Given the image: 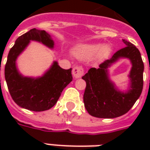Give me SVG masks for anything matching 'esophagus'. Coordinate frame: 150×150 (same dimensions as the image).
Segmentation results:
<instances>
[{"instance_id": "1", "label": "esophagus", "mask_w": 150, "mask_h": 150, "mask_svg": "<svg viewBox=\"0 0 150 150\" xmlns=\"http://www.w3.org/2000/svg\"><path fill=\"white\" fill-rule=\"evenodd\" d=\"M72 73L75 79L81 78L82 75H83V69L81 67H75L73 68Z\"/></svg>"}]
</instances>
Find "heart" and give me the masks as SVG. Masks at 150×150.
Returning a JSON list of instances; mask_svg holds the SVG:
<instances>
[{
  "mask_svg": "<svg viewBox=\"0 0 150 150\" xmlns=\"http://www.w3.org/2000/svg\"><path fill=\"white\" fill-rule=\"evenodd\" d=\"M109 53V48L107 45L101 43H92V44H83L78 46L74 50L75 55L79 59H89L96 55L104 57Z\"/></svg>",
  "mask_w": 150,
  "mask_h": 150,
  "instance_id": "obj_1",
  "label": "heart"
}]
</instances>
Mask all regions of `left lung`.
Instances as JSON below:
<instances>
[{
	"instance_id": "8db88e82",
	"label": "left lung",
	"mask_w": 150,
	"mask_h": 150,
	"mask_svg": "<svg viewBox=\"0 0 150 150\" xmlns=\"http://www.w3.org/2000/svg\"><path fill=\"white\" fill-rule=\"evenodd\" d=\"M125 47L116 52L110 59L91 68L82 79L87 83L83 95L88 112L98 118H116L125 114L138 100L143 89L144 63L141 53L133 44L122 39ZM129 59L132 67L126 90H120L110 80L108 68L120 59Z\"/></svg>"
}]
</instances>
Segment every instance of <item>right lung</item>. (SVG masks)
<instances>
[{"label": "right lung", "instance_id": "add662e5", "mask_svg": "<svg viewBox=\"0 0 150 150\" xmlns=\"http://www.w3.org/2000/svg\"><path fill=\"white\" fill-rule=\"evenodd\" d=\"M31 41L43 44L54 49V42L47 32L32 29L15 41L5 67V81L13 100L19 107L42 112L54 106L62 91L72 81L71 68H61L57 61L42 76H25L17 67V59L26 49Z\"/></svg>", "mask_w": 150, "mask_h": 150}]
</instances>
